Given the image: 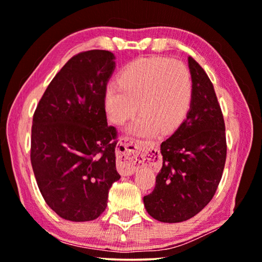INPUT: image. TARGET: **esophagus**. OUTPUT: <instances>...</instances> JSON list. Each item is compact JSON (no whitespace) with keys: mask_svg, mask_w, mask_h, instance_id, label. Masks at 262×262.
I'll return each instance as SVG.
<instances>
[{"mask_svg":"<svg viewBox=\"0 0 262 262\" xmlns=\"http://www.w3.org/2000/svg\"><path fill=\"white\" fill-rule=\"evenodd\" d=\"M150 142L126 138L118 148V169L122 175H132L138 167L146 165V151ZM153 148V147H151Z\"/></svg>","mask_w":262,"mask_h":262,"instance_id":"34e87169","label":"esophagus"}]
</instances>
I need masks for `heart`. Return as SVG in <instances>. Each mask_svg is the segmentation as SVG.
<instances>
[{
    "label": "heart",
    "mask_w": 262,
    "mask_h": 262,
    "mask_svg": "<svg viewBox=\"0 0 262 262\" xmlns=\"http://www.w3.org/2000/svg\"><path fill=\"white\" fill-rule=\"evenodd\" d=\"M193 79L188 67L167 57H140L128 63L119 81L104 88L103 104L108 119L122 126L138 112L129 132L154 136L173 132L189 112Z\"/></svg>",
    "instance_id": "obj_1"
}]
</instances>
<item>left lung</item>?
Wrapping results in <instances>:
<instances>
[{
    "mask_svg": "<svg viewBox=\"0 0 262 262\" xmlns=\"http://www.w3.org/2000/svg\"><path fill=\"white\" fill-rule=\"evenodd\" d=\"M193 99L186 119L161 143L162 167L153 192L143 198L146 210L161 222H182L196 215L216 192L226 162L225 121L213 83L188 56Z\"/></svg>",
    "mask_w": 262,
    "mask_h": 262,
    "instance_id": "8db88e82",
    "label": "left lung"
}]
</instances>
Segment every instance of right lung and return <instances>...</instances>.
Returning <instances> with one entry per match:
<instances>
[{"label": "right lung", "mask_w": 262, "mask_h": 262, "mask_svg": "<svg viewBox=\"0 0 262 262\" xmlns=\"http://www.w3.org/2000/svg\"><path fill=\"white\" fill-rule=\"evenodd\" d=\"M115 69L108 50L73 56L47 87L34 113L30 160L50 208L69 221H92L107 207L116 130L108 126L104 88Z\"/></svg>", "instance_id": "obj_1"}]
</instances>
